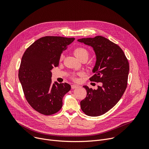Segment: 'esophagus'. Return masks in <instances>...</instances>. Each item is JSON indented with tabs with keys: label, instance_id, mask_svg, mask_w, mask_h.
<instances>
[{
	"label": "esophagus",
	"instance_id": "34e87169",
	"mask_svg": "<svg viewBox=\"0 0 149 149\" xmlns=\"http://www.w3.org/2000/svg\"><path fill=\"white\" fill-rule=\"evenodd\" d=\"M78 87H79V86H77V85H75V84H72V85H71V88L72 89H76V88H77Z\"/></svg>",
	"mask_w": 149,
	"mask_h": 149
}]
</instances>
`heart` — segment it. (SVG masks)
<instances>
[{"label":"heart","instance_id":"obj_1","mask_svg":"<svg viewBox=\"0 0 149 149\" xmlns=\"http://www.w3.org/2000/svg\"><path fill=\"white\" fill-rule=\"evenodd\" d=\"M74 53L75 54V56L79 58V59H81L83 57H88V56H89V52L88 50L84 48H82V47H77L76 48L74 51ZM64 58V56L63 54L61 55L60 56V60H63ZM80 74H72L71 76H70V78L74 80H76V77L77 75H79Z\"/></svg>","mask_w":149,"mask_h":149}]
</instances>
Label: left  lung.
<instances>
[{
	"mask_svg": "<svg viewBox=\"0 0 149 149\" xmlns=\"http://www.w3.org/2000/svg\"><path fill=\"white\" fill-rule=\"evenodd\" d=\"M78 41L92 46L94 50L97 57L93 69L95 74L89 80L102 83L96 90L84 86L87 95L81 101V109L88 116H100L115 106L126 91L129 62L120 47L104 37L83 38Z\"/></svg>",
	"mask_w": 149,
	"mask_h": 149,
	"instance_id": "1",
	"label": "left lung"
}]
</instances>
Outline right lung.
I'll return each mask as SVG.
<instances>
[{
	"instance_id": "1",
	"label": "right lung",
	"mask_w": 149,
	"mask_h": 149,
	"mask_svg": "<svg viewBox=\"0 0 149 149\" xmlns=\"http://www.w3.org/2000/svg\"><path fill=\"white\" fill-rule=\"evenodd\" d=\"M74 40L43 37L30 45L23 55L19 79L28 103L41 114L51 115L58 112L63 98L70 90L66 83L52 84L51 70L58 66L61 54Z\"/></svg>"
}]
</instances>
